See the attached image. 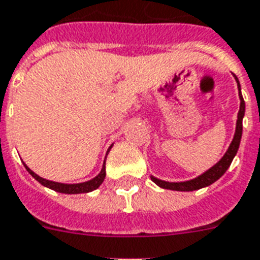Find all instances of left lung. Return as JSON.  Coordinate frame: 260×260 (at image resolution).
I'll list each match as a JSON object with an SVG mask.
<instances>
[{"mask_svg": "<svg viewBox=\"0 0 260 260\" xmlns=\"http://www.w3.org/2000/svg\"><path fill=\"white\" fill-rule=\"evenodd\" d=\"M236 81L239 83V79L236 78ZM239 90H240V83H239ZM240 94V111H239V118H237V124H236V134H234V138L232 144H230L229 149L225 153V156L216 163L214 167L206 171L204 174H202L200 177L192 179V181H186V182H166V181H161V179H157L155 177H152V181L159 185L160 188L163 189H170V190H181V192H192V190H197V189H202L204 186H208L219 179L222 175L225 174L226 170L229 169V166L232 165V160L236 156L237 151H239L240 141H241V134H243V116L244 112H245V103H244L243 95H241V91Z\"/></svg>", "mask_w": 260, "mask_h": 260, "instance_id": "left-lung-1", "label": "left lung"}]
</instances>
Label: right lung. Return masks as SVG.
Masks as SVG:
<instances>
[{"mask_svg":"<svg viewBox=\"0 0 260 260\" xmlns=\"http://www.w3.org/2000/svg\"><path fill=\"white\" fill-rule=\"evenodd\" d=\"M24 167L27 169V171L30 173L32 177H34L37 181L40 183H42L44 186L49 189H53L56 192L60 193H67V194H78V193H87L91 192V190H94L100 186L103 181L105 178V161L104 166H103V169H101L100 174L97 175L95 178L90 179V181H87V182H82V183H60V182H53V181H48V179L41 178L40 175H37L34 171H31L26 165Z\"/></svg>","mask_w":260,"mask_h":260,"instance_id":"obj_1","label":"right lung"}]
</instances>
